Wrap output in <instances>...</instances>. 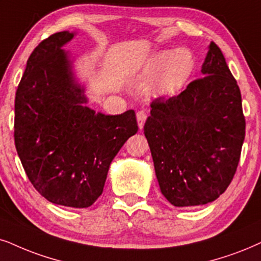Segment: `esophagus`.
I'll use <instances>...</instances> for the list:
<instances>
[{
    "instance_id": "1",
    "label": "esophagus",
    "mask_w": 261,
    "mask_h": 261,
    "mask_svg": "<svg viewBox=\"0 0 261 261\" xmlns=\"http://www.w3.org/2000/svg\"><path fill=\"white\" fill-rule=\"evenodd\" d=\"M136 118H137V124H138V127L143 128V125H144V121L147 119V114L144 111H138L137 114H136Z\"/></svg>"
}]
</instances>
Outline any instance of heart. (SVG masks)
<instances>
[{
    "label": "heart",
    "mask_w": 261,
    "mask_h": 261,
    "mask_svg": "<svg viewBox=\"0 0 261 261\" xmlns=\"http://www.w3.org/2000/svg\"><path fill=\"white\" fill-rule=\"evenodd\" d=\"M195 66V57L188 49H164L142 65L137 79L146 84L154 83L153 90L159 96L173 97L186 87Z\"/></svg>",
    "instance_id": "obj_1"
}]
</instances>
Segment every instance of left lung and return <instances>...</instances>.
I'll return each instance as SVG.
<instances>
[{"mask_svg": "<svg viewBox=\"0 0 261 261\" xmlns=\"http://www.w3.org/2000/svg\"><path fill=\"white\" fill-rule=\"evenodd\" d=\"M201 73L177 96L155 98L144 124L160 190L176 207L218 199L235 176L245 141L240 88L214 42Z\"/></svg>", "mask_w": 261, "mask_h": 261, "instance_id": "left-lung-1", "label": "left lung"}]
</instances>
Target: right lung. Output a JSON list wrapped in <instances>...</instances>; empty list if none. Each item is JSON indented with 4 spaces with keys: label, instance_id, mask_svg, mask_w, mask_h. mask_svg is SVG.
I'll use <instances>...</instances> for the list:
<instances>
[{
    "label": "right lung",
    "instance_id": "1",
    "mask_svg": "<svg viewBox=\"0 0 261 261\" xmlns=\"http://www.w3.org/2000/svg\"><path fill=\"white\" fill-rule=\"evenodd\" d=\"M74 37L62 31L42 41L30 55L15 94L14 141L30 182L43 197L85 208L103 191L112 160L137 133L133 110L106 115L88 98L61 49Z\"/></svg>",
    "mask_w": 261,
    "mask_h": 261
}]
</instances>
